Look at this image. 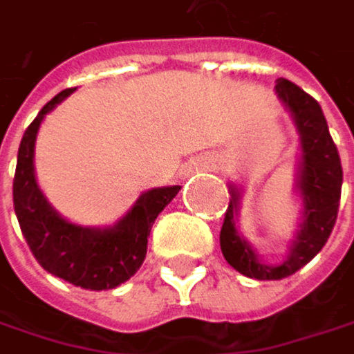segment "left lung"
I'll list each match as a JSON object with an SVG mask.
<instances>
[{"label":"left lung","mask_w":354,"mask_h":354,"mask_svg":"<svg viewBox=\"0 0 354 354\" xmlns=\"http://www.w3.org/2000/svg\"><path fill=\"white\" fill-rule=\"evenodd\" d=\"M277 98L289 112L299 135V166L295 190L301 198V221L291 242L289 254L281 264H268L238 230L242 188L230 184V207L225 211L219 244L230 266L250 279L279 281L304 268L328 242L338 215L342 166L338 149L330 137L326 116L319 104L299 86L279 77Z\"/></svg>","instance_id":"obj_1"}]
</instances>
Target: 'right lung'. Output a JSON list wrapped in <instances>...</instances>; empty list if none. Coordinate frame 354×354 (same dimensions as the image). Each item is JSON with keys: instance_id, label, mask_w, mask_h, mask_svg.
I'll list each match as a JSON object with an SVG mask.
<instances>
[{"instance_id": "add662e5", "label": "right lung", "mask_w": 354, "mask_h": 354, "mask_svg": "<svg viewBox=\"0 0 354 354\" xmlns=\"http://www.w3.org/2000/svg\"><path fill=\"white\" fill-rule=\"evenodd\" d=\"M73 92L75 88L59 92L26 129L14 176V211L28 246L46 272L82 289L106 291L122 285L141 268L151 225L180 186L145 190L118 221L106 227L67 221L46 201L36 182L35 145L44 116Z\"/></svg>"}]
</instances>
